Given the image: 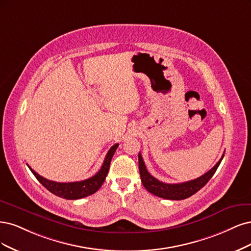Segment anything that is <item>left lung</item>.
Wrapping results in <instances>:
<instances>
[{"label": "left lung", "mask_w": 251, "mask_h": 251, "mask_svg": "<svg viewBox=\"0 0 251 251\" xmlns=\"http://www.w3.org/2000/svg\"><path fill=\"white\" fill-rule=\"evenodd\" d=\"M224 154L220 158V160L206 172L204 175H202L198 178L185 181L182 183H165L157 180L155 177H153L148 171L147 168L145 166V163L143 160V157L141 153H139V169L141 174V180L143 182V185L148 192H150L153 195L157 197L169 199V200H182L185 198H189L194 194L197 193L201 188H203L204 185L208 182V180L212 178L215 172L217 171L218 167H219L221 160L223 158Z\"/></svg>", "instance_id": "left-lung-1"}]
</instances>
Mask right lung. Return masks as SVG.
Here are the masks:
<instances>
[{
	"mask_svg": "<svg viewBox=\"0 0 251 251\" xmlns=\"http://www.w3.org/2000/svg\"><path fill=\"white\" fill-rule=\"evenodd\" d=\"M118 146L119 144H116L108 150L107 154L105 156V159L103 161V165L98 171V173L95 174L93 177H91V178H87L82 181H75V182L52 181L47 178H44L43 176L38 175L34 170H32L31 167H29L28 165L27 166L31 170V172L33 173V175L36 177V179L42 183L48 191H50L52 194H54V195L64 199H69V200L80 199V198H84L86 196L92 195V194L96 193L101 188V185L103 184L105 178H106L111 158L114 156Z\"/></svg>",
	"mask_w": 251,
	"mask_h": 251,
	"instance_id": "add662e5",
	"label": "right lung"
}]
</instances>
